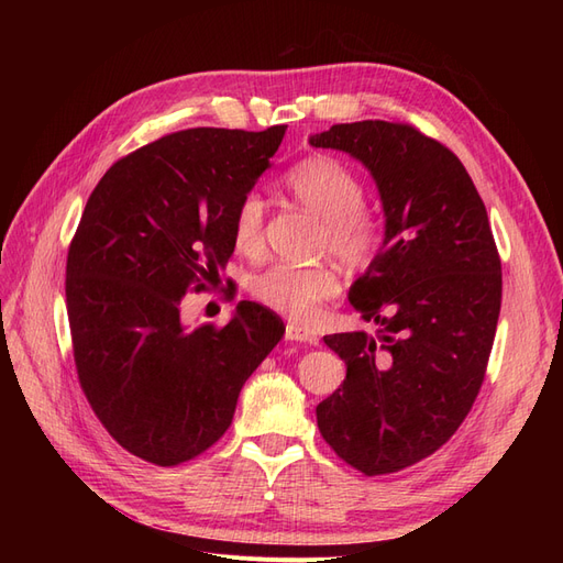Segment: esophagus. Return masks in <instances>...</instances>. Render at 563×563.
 I'll list each match as a JSON object with an SVG mask.
<instances>
[{
  "label": "esophagus",
  "instance_id": "1",
  "mask_svg": "<svg viewBox=\"0 0 563 563\" xmlns=\"http://www.w3.org/2000/svg\"><path fill=\"white\" fill-rule=\"evenodd\" d=\"M284 338L291 340V343H308V345H317V343H319L317 333H312L310 329L300 327V323H286Z\"/></svg>",
  "mask_w": 563,
  "mask_h": 563
}]
</instances>
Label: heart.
<instances>
[{
  "label": "heart",
  "instance_id": "b5f03b06",
  "mask_svg": "<svg viewBox=\"0 0 563 563\" xmlns=\"http://www.w3.org/2000/svg\"><path fill=\"white\" fill-rule=\"evenodd\" d=\"M286 187L305 209L317 213L323 225L321 246L352 267H364L376 258L383 230L378 218L362 207L364 185L345 164L333 157H310L286 176ZM265 201L249 192L232 218V240L242 253H255L263 246ZM340 284L327 265L296 267L272 265L251 279V294L296 321H312L321 305L335 298Z\"/></svg>",
  "mask_w": 563,
  "mask_h": 563
}]
</instances>
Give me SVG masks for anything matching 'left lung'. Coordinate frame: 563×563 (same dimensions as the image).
I'll list each match as a JSON object with an SVG mask.
<instances>
[{
	"label": "left lung",
	"instance_id": "left-lung-1",
	"mask_svg": "<svg viewBox=\"0 0 563 563\" xmlns=\"http://www.w3.org/2000/svg\"><path fill=\"white\" fill-rule=\"evenodd\" d=\"M310 145L362 162L385 216L376 258L347 294L380 331L323 335L347 373L317 424L347 465L399 472L444 446L479 395L503 298L498 249L465 166L418 129L366 119Z\"/></svg>",
	"mask_w": 563,
	"mask_h": 563
}]
</instances>
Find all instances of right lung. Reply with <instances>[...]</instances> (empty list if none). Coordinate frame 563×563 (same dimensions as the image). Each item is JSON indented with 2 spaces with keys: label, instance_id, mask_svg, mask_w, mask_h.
<instances>
[{
  "label": "right lung",
  "instance_id": "1",
  "mask_svg": "<svg viewBox=\"0 0 563 563\" xmlns=\"http://www.w3.org/2000/svg\"><path fill=\"white\" fill-rule=\"evenodd\" d=\"M286 126L187 129L131 152L91 192L67 253L65 298L84 395L129 453L162 467L230 428L282 319L236 302L223 329H190L180 298L234 251L232 218L272 166Z\"/></svg>",
  "mask_w": 563,
  "mask_h": 563
}]
</instances>
